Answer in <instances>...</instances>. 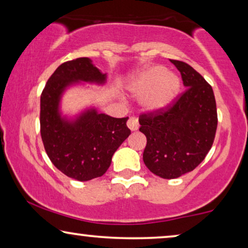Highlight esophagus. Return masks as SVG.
<instances>
[{
	"instance_id": "34e87169",
	"label": "esophagus",
	"mask_w": 248,
	"mask_h": 248,
	"mask_svg": "<svg viewBox=\"0 0 248 248\" xmlns=\"http://www.w3.org/2000/svg\"><path fill=\"white\" fill-rule=\"evenodd\" d=\"M127 126L131 131H137L139 130V121L137 117H131L127 122Z\"/></svg>"
}]
</instances>
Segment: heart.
I'll list each match as a JSON object with an SVG mask.
<instances>
[{
	"label": "heart",
	"mask_w": 248,
	"mask_h": 248,
	"mask_svg": "<svg viewBox=\"0 0 248 248\" xmlns=\"http://www.w3.org/2000/svg\"><path fill=\"white\" fill-rule=\"evenodd\" d=\"M179 88L178 78L167 73L166 67L161 65L145 67L128 83L130 93L135 97H142V106L150 113L166 109L178 94Z\"/></svg>",
	"instance_id": "heart-1"
}]
</instances>
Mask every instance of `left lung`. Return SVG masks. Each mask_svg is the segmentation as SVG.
I'll list each match as a JSON object with an SVG mask.
<instances>
[{
    "instance_id": "left-lung-1",
    "label": "left lung",
    "mask_w": 248,
    "mask_h": 248,
    "mask_svg": "<svg viewBox=\"0 0 248 248\" xmlns=\"http://www.w3.org/2000/svg\"><path fill=\"white\" fill-rule=\"evenodd\" d=\"M170 62L181 72L185 93L164 113L142 115L139 120L140 132L147 137L144 164L165 179L192 171L204 160L218 124L211 86L188 64Z\"/></svg>"
}]
</instances>
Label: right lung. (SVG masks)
<instances>
[{"label":"right lung","mask_w":248,"mask_h":248,"mask_svg":"<svg viewBox=\"0 0 248 248\" xmlns=\"http://www.w3.org/2000/svg\"><path fill=\"white\" fill-rule=\"evenodd\" d=\"M106 81L107 73L89 57H80L61 64L40 97V134L47 155L64 175L80 182L107 171L115 151L131 134L128 117H111L94 106L64 114L63 96L71 88L86 83L104 86Z\"/></svg>","instance_id":"1"}]
</instances>
